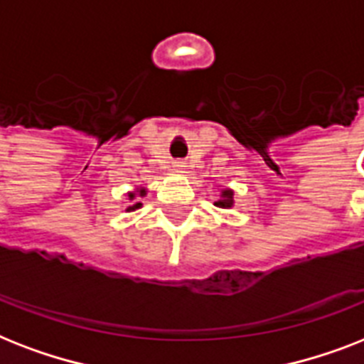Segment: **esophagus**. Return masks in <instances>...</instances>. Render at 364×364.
Masks as SVG:
<instances>
[{"label":"esophagus","mask_w":364,"mask_h":364,"mask_svg":"<svg viewBox=\"0 0 364 364\" xmlns=\"http://www.w3.org/2000/svg\"><path fill=\"white\" fill-rule=\"evenodd\" d=\"M173 167L176 168V171H182V168L186 167V164H184V161H182V159H176V161H174V164H173Z\"/></svg>","instance_id":"1"}]
</instances>
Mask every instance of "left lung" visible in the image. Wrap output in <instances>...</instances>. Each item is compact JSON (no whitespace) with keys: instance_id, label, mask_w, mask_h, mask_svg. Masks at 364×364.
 I'll use <instances>...</instances> for the list:
<instances>
[{"instance_id":"obj_1","label":"left lung","mask_w":364,"mask_h":364,"mask_svg":"<svg viewBox=\"0 0 364 364\" xmlns=\"http://www.w3.org/2000/svg\"><path fill=\"white\" fill-rule=\"evenodd\" d=\"M214 205H216L218 208H229V206L232 205V191H229V190L222 191V199L216 200Z\"/></svg>"}]
</instances>
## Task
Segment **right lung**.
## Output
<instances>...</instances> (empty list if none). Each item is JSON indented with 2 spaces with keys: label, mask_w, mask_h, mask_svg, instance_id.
<instances>
[{
  "label": "right lung",
  "mask_w": 364,
  "mask_h": 364,
  "mask_svg": "<svg viewBox=\"0 0 364 364\" xmlns=\"http://www.w3.org/2000/svg\"><path fill=\"white\" fill-rule=\"evenodd\" d=\"M141 193H142V191H141ZM132 199H133V193H132ZM139 206H141V203H136V205L129 206V208H127V210H135V208H139Z\"/></svg>",
  "instance_id": "1"
}]
</instances>
